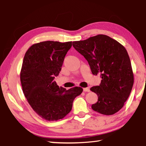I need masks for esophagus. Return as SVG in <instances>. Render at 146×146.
Masks as SVG:
<instances>
[{
  "label": "esophagus",
  "mask_w": 146,
  "mask_h": 146,
  "mask_svg": "<svg viewBox=\"0 0 146 146\" xmlns=\"http://www.w3.org/2000/svg\"><path fill=\"white\" fill-rule=\"evenodd\" d=\"M84 92H90V89L89 87H86V88H84Z\"/></svg>",
  "instance_id": "obj_1"
}]
</instances>
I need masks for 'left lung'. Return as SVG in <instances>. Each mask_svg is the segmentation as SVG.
I'll use <instances>...</instances> for the list:
<instances>
[{"instance_id": "8db88e82", "label": "left lung", "mask_w": 146, "mask_h": 146, "mask_svg": "<svg viewBox=\"0 0 146 146\" xmlns=\"http://www.w3.org/2000/svg\"><path fill=\"white\" fill-rule=\"evenodd\" d=\"M73 46L88 62L94 75H100L101 84L90 90L98 95L92 109L101 114L113 115L123 107L130 94L134 76L129 55L121 43L98 34L86 40L73 41Z\"/></svg>"}]
</instances>
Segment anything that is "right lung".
<instances>
[{
    "label": "right lung",
    "mask_w": 146,
    "mask_h": 146,
    "mask_svg": "<svg viewBox=\"0 0 146 146\" xmlns=\"http://www.w3.org/2000/svg\"><path fill=\"white\" fill-rule=\"evenodd\" d=\"M71 46L72 41L40 42L29 48L23 58L20 71L23 94L34 112L46 121L64 118L83 91L80 87H59L54 80Z\"/></svg>",
    "instance_id": "add662e5"
}]
</instances>
